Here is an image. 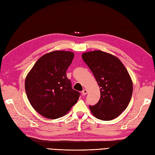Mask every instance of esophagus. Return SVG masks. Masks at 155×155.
I'll use <instances>...</instances> for the list:
<instances>
[{
    "label": "esophagus",
    "instance_id": "1",
    "mask_svg": "<svg viewBox=\"0 0 155 155\" xmlns=\"http://www.w3.org/2000/svg\"><path fill=\"white\" fill-rule=\"evenodd\" d=\"M82 93H83V95H86L87 93V91L86 89H84L83 91H82Z\"/></svg>",
    "mask_w": 155,
    "mask_h": 155
}]
</instances>
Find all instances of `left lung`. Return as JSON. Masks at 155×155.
I'll return each mask as SVG.
<instances>
[{
  "label": "left lung",
  "mask_w": 155,
  "mask_h": 155,
  "mask_svg": "<svg viewBox=\"0 0 155 155\" xmlns=\"http://www.w3.org/2000/svg\"><path fill=\"white\" fill-rule=\"evenodd\" d=\"M82 58L93 72L100 88L98 103L90 106L98 119L111 120L126 109L133 94V81L119 58L102 51L86 52Z\"/></svg>",
  "instance_id": "obj_1"
}]
</instances>
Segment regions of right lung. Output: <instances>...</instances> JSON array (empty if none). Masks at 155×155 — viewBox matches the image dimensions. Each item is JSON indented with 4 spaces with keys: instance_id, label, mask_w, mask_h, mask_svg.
Listing matches in <instances>:
<instances>
[{
    "instance_id": "right-lung-1",
    "label": "right lung",
    "mask_w": 155,
    "mask_h": 155,
    "mask_svg": "<svg viewBox=\"0 0 155 155\" xmlns=\"http://www.w3.org/2000/svg\"><path fill=\"white\" fill-rule=\"evenodd\" d=\"M74 55L66 51L48 52L38 58L26 77L28 101L41 116L49 119L62 117L77 103L80 93L72 89L66 73Z\"/></svg>"
}]
</instances>
